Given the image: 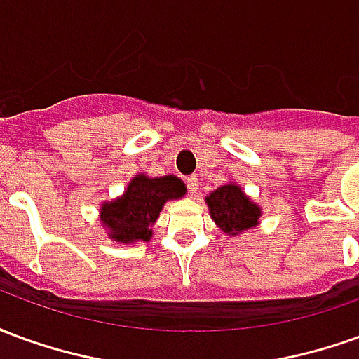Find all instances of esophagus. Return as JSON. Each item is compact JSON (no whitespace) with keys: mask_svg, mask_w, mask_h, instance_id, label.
I'll use <instances>...</instances> for the list:
<instances>
[{"mask_svg":"<svg viewBox=\"0 0 359 359\" xmlns=\"http://www.w3.org/2000/svg\"><path fill=\"white\" fill-rule=\"evenodd\" d=\"M187 187H188V190H190V194H198V187H200V182H198V179H196V175L188 177Z\"/></svg>","mask_w":359,"mask_h":359,"instance_id":"esophagus-1","label":"esophagus"}]
</instances>
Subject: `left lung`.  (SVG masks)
Returning a JSON list of instances; mask_svg holds the SVG:
<instances>
[{"mask_svg": "<svg viewBox=\"0 0 359 359\" xmlns=\"http://www.w3.org/2000/svg\"><path fill=\"white\" fill-rule=\"evenodd\" d=\"M205 203L210 208L211 219L215 225L229 236H238L244 231H250L259 225L262 210L259 205L244 194L238 184L229 182L205 196Z\"/></svg>", "mask_w": 359, "mask_h": 359, "instance_id": "1", "label": "left lung"}]
</instances>
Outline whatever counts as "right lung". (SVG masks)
Masks as SVG:
<instances>
[{
	"label": "right lung",
	"mask_w": 359,
	"mask_h": 359,
	"mask_svg": "<svg viewBox=\"0 0 359 359\" xmlns=\"http://www.w3.org/2000/svg\"><path fill=\"white\" fill-rule=\"evenodd\" d=\"M184 194L187 187L175 175L156 179L136 175L128 182L125 194L113 202L102 203L100 219L109 238L115 242H148L151 238V226L163 210L165 202L179 200Z\"/></svg>",
	"instance_id": "obj_1"
}]
</instances>
